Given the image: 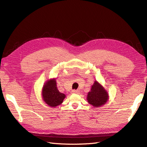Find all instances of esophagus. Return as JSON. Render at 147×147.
Masks as SVG:
<instances>
[{
	"label": "esophagus",
	"instance_id": "obj_1",
	"mask_svg": "<svg viewBox=\"0 0 147 147\" xmlns=\"http://www.w3.org/2000/svg\"><path fill=\"white\" fill-rule=\"evenodd\" d=\"M72 92H73V93H76V94H78V93L80 92V91H79V90H74L72 91Z\"/></svg>",
	"mask_w": 147,
	"mask_h": 147
}]
</instances>
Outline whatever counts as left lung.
Instances as JSON below:
<instances>
[{
    "label": "left lung",
    "mask_w": 147,
    "mask_h": 147,
    "mask_svg": "<svg viewBox=\"0 0 147 147\" xmlns=\"http://www.w3.org/2000/svg\"><path fill=\"white\" fill-rule=\"evenodd\" d=\"M108 99L109 96L105 89L96 81L91 87V91L88 94L87 100L89 104L97 107L105 104Z\"/></svg>",
    "instance_id": "obj_1"
}]
</instances>
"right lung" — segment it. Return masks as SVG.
Returning a JSON list of instances; mask_svg holds the SVG:
<instances>
[{"label": "right lung", "instance_id": "add662e5", "mask_svg": "<svg viewBox=\"0 0 147 147\" xmlns=\"http://www.w3.org/2000/svg\"><path fill=\"white\" fill-rule=\"evenodd\" d=\"M42 96L45 103L53 107L61 104L65 97L64 94L57 90L56 82L54 79L50 80L45 84L42 90Z\"/></svg>", "mask_w": 147, "mask_h": 147}]
</instances>
